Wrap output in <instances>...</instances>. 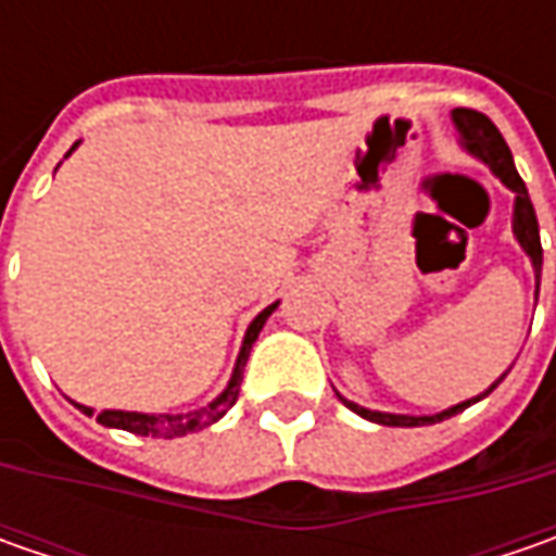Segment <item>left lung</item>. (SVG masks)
Masks as SVG:
<instances>
[{"label": "left lung", "mask_w": 556, "mask_h": 556, "mask_svg": "<svg viewBox=\"0 0 556 556\" xmlns=\"http://www.w3.org/2000/svg\"><path fill=\"white\" fill-rule=\"evenodd\" d=\"M455 126H458L460 139L467 144V151H473L480 161H485L492 166V173L502 179L514 194H517V203H514V235H517V241L523 244V250L529 253V260H532V268H535V278L542 281V241H539V219H535V210H532V201H529V191H526V182L520 179V173H517V166H514V157H510V148H507V141L502 139V132H498V126L492 123V119L480 114V111H473V108H455ZM504 380V374H502ZM498 380V383H502ZM498 383H492L489 390L482 395H489ZM482 395L477 399H470V402H460L455 408H448V412H442V415L433 417H408V415H383V412H368V408H362V405H355V402H346L343 399V405L346 408H353L355 415H362L365 420H374V424H383V427H424V424H437V420H445V417L458 415L464 412L467 405H473V402H480Z\"/></svg>", "instance_id": "1"}]
</instances>
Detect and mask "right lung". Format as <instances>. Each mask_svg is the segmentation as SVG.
<instances>
[{"instance_id":"1","label":"right lung","mask_w":556,"mask_h":556,"mask_svg":"<svg viewBox=\"0 0 556 556\" xmlns=\"http://www.w3.org/2000/svg\"><path fill=\"white\" fill-rule=\"evenodd\" d=\"M275 312V306H268L263 309L256 318H253V325L247 328L244 337V346H241V355H238V365H235V374H231V380H228V387H225V393L216 399V402H210L206 408L201 412H188V415H139V412H101L96 417L98 424H104V427H119V430H129V433H136V437H161V439H176L185 437V433H194V430H203V427H210V424H216L219 417L238 402V393H241V380H244V365H247V355L253 350V343H256V337L263 331V325H266V318ZM86 415H92V408H86V405H79Z\"/></svg>"}]
</instances>
